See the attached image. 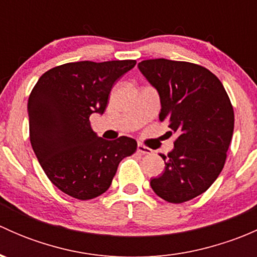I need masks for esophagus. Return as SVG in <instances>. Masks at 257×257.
Returning a JSON list of instances; mask_svg holds the SVG:
<instances>
[{
	"label": "esophagus",
	"instance_id": "obj_1",
	"mask_svg": "<svg viewBox=\"0 0 257 257\" xmlns=\"http://www.w3.org/2000/svg\"><path fill=\"white\" fill-rule=\"evenodd\" d=\"M137 150H138L139 154H143V155H150L153 153V150L150 149V148L145 147V145H143V144H138Z\"/></svg>",
	"mask_w": 257,
	"mask_h": 257
}]
</instances>
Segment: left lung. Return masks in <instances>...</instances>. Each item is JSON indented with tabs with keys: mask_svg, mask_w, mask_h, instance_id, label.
<instances>
[{
	"mask_svg": "<svg viewBox=\"0 0 257 257\" xmlns=\"http://www.w3.org/2000/svg\"><path fill=\"white\" fill-rule=\"evenodd\" d=\"M139 69L157 88L165 120L175 134L162 177L150 180L154 193L168 203L180 204L205 193L226 162L234 132V109L224 85L199 64L157 58Z\"/></svg>",
	"mask_w": 257,
	"mask_h": 257,
	"instance_id": "obj_1",
	"label": "left lung"
}]
</instances>
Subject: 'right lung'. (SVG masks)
I'll return each mask as SVG.
<instances>
[{
	"mask_svg": "<svg viewBox=\"0 0 257 257\" xmlns=\"http://www.w3.org/2000/svg\"><path fill=\"white\" fill-rule=\"evenodd\" d=\"M134 59L71 62L43 73L28 98L30 139L43 172L54 186L78 200L109 189L119 163L137 150L128 137L105 141L90 126L103 113L116 79Z\"/></svg>",
	"mask_w": 257,
	"mask_h": 257,
	"instance_id": "right-lung-1",
	"label": "right lung"
}]
</instances>
